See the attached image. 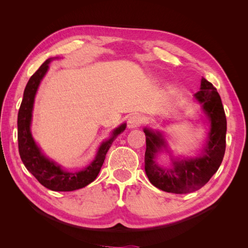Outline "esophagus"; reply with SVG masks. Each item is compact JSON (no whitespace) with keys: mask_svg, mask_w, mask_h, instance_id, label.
Returning <instances> with one entry per match:
<instances>
[{"mask_svg":"<svg viewBox=\"0 0 248 248\" xmlns=\"http://www.w3.org/2000/svg\"><path fill=\"white\" fill-rule=\"evenodd\" d=\"M142 121H144V119H142V117L140 115L134 114L128 118L127 125H128L129 128H137V127H139V126H140V124H142Z\"/></svg>","mask_w":248,"mask_h":248,"instance_id":"34e87169","label":"esophagus"}]
</instances>
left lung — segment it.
<instances>
[{
  "mask_svg": "<svg viewBox=\"0 0 248 248\" xmlns=\"http://www.w3.org/2000/svg\"><path fill=\"white\" fill-rule=\"evenodd\" d=\"M211 124L207 146L200 157L172 161L171 168L155 162L156 153L166 147L159 132L145 129V170L155 187L171 193H189L202 188L219 169L226 152L227 118L220 96L211 82L202 78L200 91L194 94Z\"/></svg>",
  "mask_w": 248,
  "mask_h": 248,
  "instance_id": "1",
  "label": "left lung"
}]
</instances>
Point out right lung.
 Wrapping results in <instances>:
<instances>
[{
    "label": "right lung",
    "instance_id": "add662e5",
    "mask_svg": "<svg viewBox=\"0 0 248 248\" xmlns=\"http://www.w3.org/2000/svg\"><path fill=\"white\" fill-rule=\"evenodd\" d=\"M50 59L46 60L33 76L30 78L24 92L17 116V140L18 152L21 161L27 170L46 188L54 191H72L87 186L98 176L106 159V155L118 134L125 130L126 124L119 126L112 132V137L102 142L95 159L91 164L80 171H67L47 159L37 147L32 138L30 125L32 120V109L37 89L48 69Z\"/></svg>",
    "mask_w": 248,
    "mask_h": 248
}]
</instances>
